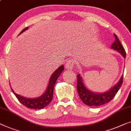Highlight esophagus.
Masks as SVG:
<instances>
[{
  "mask_svg": "<svg viewBox=\"0 0 131 131\" xmlns=\"http://www.w3.org/2000/svg\"><path fill=\"white\" fill-rule=\"evenodd\" d=\"M75 64V60L74 59H70L68 60L67 62L66 63L65 67L68 70H71L73 69Z\"/></svg>",
  "mask_w": 131,
  "mask_h": 131,
  "instance_id": "34e87169",
  "label": "esophagus"
}]
</instances>
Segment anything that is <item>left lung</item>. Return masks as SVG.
I'll use <instances>...</instances> for the list:
<instances>
[{"label":"left lung","instance_id":"left-lung-1","mask_svg":"<svg viewBox=\"0 0 131 131\" xmlns=\"http://www.w3.org/2000/svg\"><path fill=\"white\" fill-rule=\"evenodd\" d=\"M114 36L115 41L112 44L111 48L120 52L122 56L124 57V58H125V50L124 47L122 46V43H121L117 35L114 34ZM123 77H124V75H122L120 80L119 81L116 85L113 86L107 92L103 93H95L89 90L84 86L82 81V79L79 74L77 75V89L79 97L83 103L89 106H99L107 103L113 99L117 92H118L119 89L122 86Z\"/></svg>","mask_w":131,"mask_h":131}]
</instances>
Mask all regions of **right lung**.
Segmentation results:
<instances>
[{
	"label": "right lung",
	"mask_w": 131,
	"mask_h": 131,
	"mask_svg": "<svg viewBox=\"0 0 131 131\" xmlns=\"http://www.w3.org/2000/svg\"><path fill=\"white\" fill-rule=\"evenodd\" d=\"M28 29V27L22 30L20 32V34L23 32L24 31H25ZM64 69L63 65L60 66L58 69H57L56 71L54 72L52 74L51 78L50 79V81H49L48 86L47 87V89L43 94L40 97L35 98V99H28L22 96L17 94L16 93L14 92V90H12L14 94L16 96V98L18 99L19 101L21 103L22 105L25 106L27 107L28 108H30V109H42V108L45 107L46 106L48 105L52 100L53 97V92H54V88L55 84H56V81L60 75L61 74L62 71H63Z\"/></svg>",
	"instance_id": "add662e5"
}]
</instances>
